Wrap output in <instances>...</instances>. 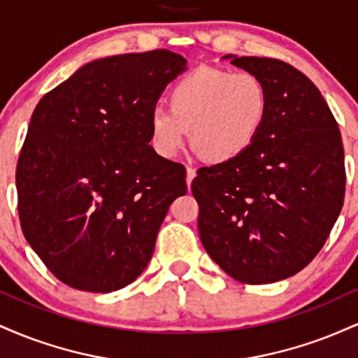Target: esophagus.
<instances>
[{"instance_id":"34e87169","label":"esophagus","mask_w":358,"mask_h":358,"mask_svg":"<svg viewBox=\"0 0 358 358\" xmlns=\"http://www.w3.org/2000/svg\"><path fill=\"white\" fill-rule=\"evenodd\" d=\"M195 175H196L195 168L188 166V168H187V185H188V188H190V185H192V182H193V178H195Z\"/></svg>"}]
</instances>
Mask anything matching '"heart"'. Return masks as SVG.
Masks as SVG:
<instances>
[{
  "label": "heart",
  "mask_w": 358,
  "mask_h": 358,
  "mask_svg": "<svg viewBox=\"0 0 358 358\" xmlns=\"http://www.w3.org/2000/svg\"><path fill=\"white\" fill-rule=\"evenodd\" d=\"M168 109L156 108L148 119L155 151L173 158L187 143L203 159L225 163L256 143L269 110L268 90L250 72L196 69L182 77L166 97Z\"/></svg>",
  "instance_id": "b5f03b06"
}]
</instances>
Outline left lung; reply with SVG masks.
Masks as SVG:
<instances>
[{
	"instance_id": "left-lung-1",
	"label": "left lung",
	"mask_w": 358,
	"mask_h": 358,
	"mask_svg": "<svg viewBox=\"0 0 358 358\" xmlns=\"http://www.w3.org/2000/svg\"><path fill=\"white\" fill-rule=\"evenodd\" d=\"M225 59L261 79L269 110L244 155L193 178L200 241L229 276L268 285L306 268L330 236L345 196L343 143L305 73L268 57Z\"/></svg>"
}]
</instances>
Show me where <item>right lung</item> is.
Segmentation results:
<instances>
[{
    "label": "right lung",
    "instance_id": "1",
    "mask_svg": "<svg viewBox=\"0 0 358 358\" xmlns=\"http://www.w3.org/2000/svg\"><path fill=\"white\" fill-rule=\"evenodd\" d=\"M178 53L94 60L40 99L16 165L24 239L64 285L110 293L146 268L187 170L148 143Z\"/></svg>",
    "mask_w": 358,
    "mask_h": 358
}]
</instances>
